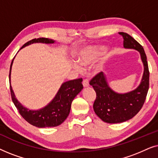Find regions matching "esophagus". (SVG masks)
<instances>
[{
  "mask_svg": "<svg viewBox=\"0 0 158 158\" xmlns=\"http://www.w3.org/2000/svg\"><path fill=\"white\" fill-rule=\"evenodd\" d=\"M83 85L84 87H88V85H89V81H88V79H84L83 81Z\"/></svg>",
  "mask_w": 158,
  "mask_h": 158,
  "instance_id": "obj_1",
  "label": "esophagus"
}]
</instances>
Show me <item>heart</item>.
Returning a JSON list of instances; mask_svg holds the SVG:
<instances>
[{"label":"heart","mask_w":158,"mask_h":158,"mask_svg":"<svg viewBox=\"0 0 158 158\" xmlns=\"http://www.w3.org/2000/svg\"><path fill=\"white\" fill-rule=\"evenodd\" d=\"M104 52L105 48L103 47H91L82 52L77 59V64L75 65V68L80 70V67H86L94 64L99 56L103 54Z\"/></svg>","instance_id":"b5f03b06"}]
</instances>
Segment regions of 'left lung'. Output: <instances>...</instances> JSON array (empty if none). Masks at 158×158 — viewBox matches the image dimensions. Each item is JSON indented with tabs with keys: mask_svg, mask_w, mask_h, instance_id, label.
I'll use <instances>...</instances> for the list:
<instances>
[{
	"mask_svg": "<svg viewBox=\"0 0 158 158\" xmlns=\"http://www.w3.org/2000/svg\"><path fill=\"white\" fill-rule=\"evenodd\" d=\"M118 34L124 39V47L135 49L140 53L144 73L139 85L126 94H118L111 90L102 72L90 80V85L96 93L94 103L95 113L101 120L110 124L124 122L133 118L142 109L149 90L150 72L143 47L129 34L124 32Z\"/></svg>",
	"mask_w": 158,
	"mask_h": 158,
	"instance_id": "1",
	"label": "left lung"
}]
</instances>
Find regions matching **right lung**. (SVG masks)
<instances>
[{
    "mask_svg": "<svg viewBox=\"0 0 158 158\" xmlns=\"http://www.w3.org/2000/svg\"><path fill=\"white\" fill-rule=\"evenodd\" d=\"M38 42L52 44L55 42V41L48 38L33 39L23 44L21 49L27 45ZM13 61L14 60H12L11 64H10L9 72L10 96H11L12 101L15 106L18 109L21 116L30 124L34 127H40V128L57 127L61 124L70 114L71 103L73 99L83 88V84H82L83 79H75L62 83L57 95L48 105L40 110L32 111V110H29L27 108L23 107L15 97L14 93L10 85V72H11Z\"/></svg>",
    "mask_w": 158,
    "mask_h": 158,
    "instance_id": "obj_1",
    "label": "right lung"
}]
</instances>
